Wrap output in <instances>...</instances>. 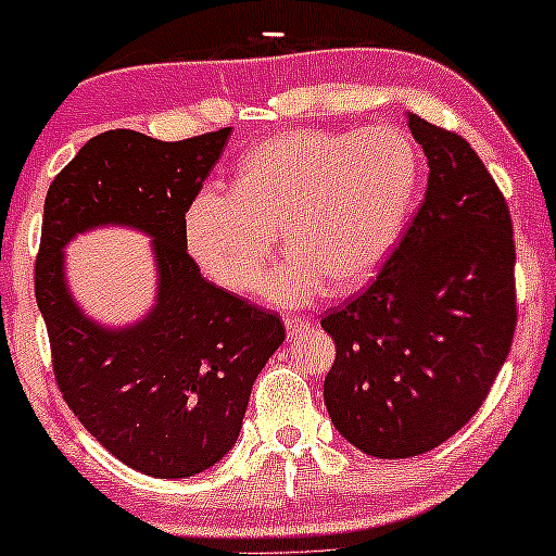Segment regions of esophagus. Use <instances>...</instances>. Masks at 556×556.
I'll list each match as a JSON object with an SVG mask.
<instances>
[{
	"mask_svg": "<svg viewBox=\"0 0 556 556\" xmlns=\"http://www.w3.org/2000/svg\"><path fill=\"white\" fill-rule=\"evenodd\" d=\"M285 325H288L290 333H301V330L312 328L314 317H312V314H293V317L285 319Z\"/></svg>",
	"mask_w": 556,
	"mask_h": 556,
	"instance_id": "obj_1",
	"label": "esophagus"
}]
</instances>
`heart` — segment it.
I'll return each instance as SVG.
<instances>
[{
    "instance_id": "obj_1",
    "label": "heart",
    "mask_w": 556,
    "mask_h": 556,
    "mask_svg": "<svg viewBox=\"0 0 556 556\" xmlns=\"http://www.w3.org/2000/svg\"><path fill=\"white\" fill-rule=\"evenodd\" d=\"M422 182V155L397 126L277 134L244 155L233 190L206 188L185 212V244L228 290L261 279L282 231L293 252L263 293L312 299L323 282L355 290L401 242Z\"/></svg>"
}]
</instances>
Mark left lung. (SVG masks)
<instances>
[{
    "instance_id": "left-lung-1",
    "label": "left lung",
    "mask_w": 556,
    "mask_h": 556,
    "mask_svg": "<svg viewBox=\"0 0 556 556\" xmlns=\"http://www.w3.org/2000/svg\"><path fill=\"white\" fill-rule=\"evenodd\" d=\"M428 190L382 271L319 319L336 341L325 406L379 459L452 439L490 395L517 330V247L506 195L468 139L408 115Z\"/></svg>"
}]
</instances>
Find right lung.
Instances as JSON below:
<instances>
[{
    "instance_id": "right-lung-1",
    "label": "right lung",
    "mask_w": 556,
    "mask_h": 556,
    "mask_svg": "<svg viewBox=\"0 0 556 556\" xmlns=\"http://www.w3.org/2000/svg\"><path fill=\"white\" fill-rule=\"evenodd\" d=\"M228 137L231 128L179 142L104 131L45 195L35 299L55 384L106 452L155 479L201 473L231 450L252 384L285 341L277 312L212 285L185 250V212ZM104 222L148 230L160 261V304L128 331L86 320L63 285L60 247Z\"/></svg>"
}]
</instances>
